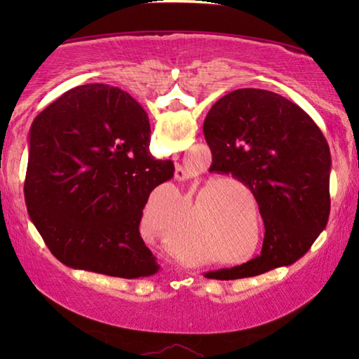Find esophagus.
<instances>
[{"label": "esophagus", "instance_id": "esophagus-1", "mask_svg": "<svg viewBox=\"0 0 359 359\" xmlns=\"http://www.w3.org/2000/svg\"><path fill=\"white\" fill-rule=\"evenodd\" d=\"M175 176H176V180H178V181H184L186 180V170L181 168V166H178V168H176Z\"/></svg>", "mask_w": 359, "mask_h": 359}]
</instances>
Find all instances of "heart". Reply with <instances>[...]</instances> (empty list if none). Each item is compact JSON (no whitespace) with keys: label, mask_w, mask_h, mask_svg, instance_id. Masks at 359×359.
I'll return each instance as SVG.
<instances>
[{"label":"heart","mask_w":359,"mask_h":359,"mask_svg":"<svg viewBox=\"0 0 359 359\" xmlns=\"http://www.w3.org/2000/svg\"><path fill=\"white\" fill-rule=\"evenodd\" d=\"M205 193H208V189H205V191H203V193H201V194H199V198H198V201H199V203H201V198H203V196H204Z\"/></svg>","instance_id":"heart-1"}]
</instances>
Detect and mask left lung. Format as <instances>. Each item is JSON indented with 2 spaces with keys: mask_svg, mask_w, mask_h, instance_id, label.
I'll list each match as a JSON object with an SVG mask.
<instances>
[{
  "mask_svg": "<svg viewBox=\"0 0 359 359\" xmlns=\"http://www.w3.org/2000/svg\"><path fill=\"white\" fill-rule=\"evenodd\" d=\"M212 168L248 186L264 222L262 255L212 279L257 276L304 257L330 214V149L311 117L273 91L242 88L204 121Z\"/></svg>",
  "mask_w": 359,
  "mask_h": 359,
  "instance_id": "obj_1",
  "label": "left lung"
}]
</instances>
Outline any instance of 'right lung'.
Returning a JSON list of instances; mask_svg holds the SVG:
<instances>
[{"instance_id":"right-lung-1","label":"right lung","mask_w":359,"mask_h":359,"mask_svg":"<svg viewBox=\"0 0 359 359\" xmlns=\"http://www.w3.org/2000/svg\"><path fill=\"white\" fill-rule=\"evenodd\" d=\"M150 154L149 116L129 93L93 83L63 93L31 126L29 217L67 266L135 279L156 273L140 237L149 196L173 178Z\"/></svg>"}]
</instances>
